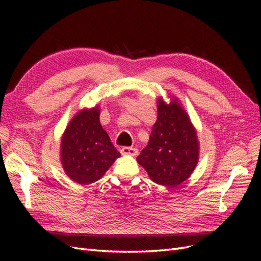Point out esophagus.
I'll use <instances>...</instances> for the list:
<instances>
[{"label": "esophagus", "mask_w": 261, "mask_h": 261, "mask_svg": "<svg viewBox=\"0 0 261 261\" xmlns=\"http://www.w3.org/2000/svg\"><path fill=\"white\" fill-rule=\"evenodd\" d=\"M120 152H121V154H129V156H136V154L138 153V149L132 148V147H123V148H121Z\"/></svg>", "instance_id": "34e87169"}]
</instances>
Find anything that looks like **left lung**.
Returning a JSON list of instances; mask_svg holds the SVG:
<instances>
[{
	"label": "left lung",
	"mask_w": 261,
	"mask_h": 261,
	"mask_svg": "<svg viewBox=\"0 0 261 261\" xmlns=\"http://www.w3.org/2000/svg\"><path fill=\"white\" fill-rule=\"evenodd\" d=\"M196 131L178 99L166 104L158 99V118L153 124L148 146L137 162L159 185L176 187L185 181L198 162Z\"/></svg>",
	"instance_id": "1"
}]
</instances>
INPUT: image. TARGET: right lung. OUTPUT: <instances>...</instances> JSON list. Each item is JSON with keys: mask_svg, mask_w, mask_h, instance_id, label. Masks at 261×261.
<instances>
[{"mask_svg": "<svg viewBox=\"0 0 261 261\" xmlns=\"http://www.w3.org/2000/svg\"><path fill=\"white\" fill-rule=\"evenodd\" d=\"M120 156L99 123L98 107L81 111L66 127L60 159L65 173L79 184L98 180Z\"/></svg>", "mask_w": 261, "mask_h": 261, "instance_id": "obj_1", "label": "right lung"}]
</instances>
